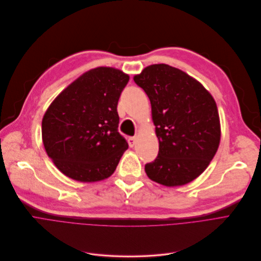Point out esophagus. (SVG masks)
<instances>
[{"mask_svg":"<svg viewBox=\"0 0 261 261\" xmlns=\"http://www.w3.org/2000/svg\"><path fill=\"white\" fill-rule=\"evenodd\" d=\"M128 143H129V146H130V147H134L135 144H136V136H131V137H129Z\"/></svg>","mask_w":261,"mask_h":261,"instance_id":"34e87169","label":"esophagus"}]
</instances>
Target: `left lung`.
<instances>
[{
	"label": "left lung",
	"mask_w": 261,
	"mask_h": 261,
	"mask_svg": "<svg viewBox=\"0 0 261 261\" xmlns=\"http://www.w3.org/2000/svg\"><path fill=\"white\" fill-rule=\"evenodd\" d=\"M151 102L160 150L145 166L148 177L166 187L197 178L210 165L220 142L216 102L204 87L180 69L154 64L133 77Z\"/></svg>",
	"instance_id": "1"
}]
</instances>
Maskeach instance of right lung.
I'll list each match as a JSON object with an SVG mask.
<instances>
[{
    "mask_svg": "<svg viewBox=\"0 0 261 261\" xmlns=\"http://www.w3.org/2000/svg\"><path fill=\"white\" fill-rule=\"evenodd\" d=\"M129 75L112 67L83 73L55 98L42 120L47 155L64 175L81 182L111 176L128 143L117 132V102Z\"/></svg>",
    "mask_w": 261,
    "mask_h": 261,
    "instance_id": "obj_1",
    "label": "right lung"
}]
</instances>
